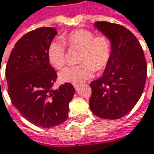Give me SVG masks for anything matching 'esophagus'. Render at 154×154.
<instances>
[{
  "mask_svg": "<svg viewBox=\"0 0 154 154\" xmlns=\"http://www.w3.org/2000/svg\"><path fill=\"white\" fill-rule=\"evenodd\" d=\"M74 85V87H75V89L78 91V89H79V85Z\"/></svg>",
  "mask_w": 154,
  "mask_h": 154,
  "instance_id": "1",
  "label": "esophagus"
}]
</instances>
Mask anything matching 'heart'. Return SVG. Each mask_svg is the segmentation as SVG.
<instances>
[{"instance_id": "heart-1", "label": "heart", "mask_w": 154, "mask_h": 154, "mask_svg": "<svg viewBox=\"0 0 154 154\" xmlns=\"http://www.w3.org/2000/svg\"><path fill=\"white\" fill-rule=\"evenodd\" d=\"M63 41L70 48H80L78 63L76 66H68L59 72V78L63 83L79 85L93 75L94 69L101 70L109 62L112 47L107 37L94 36L89 30H75L63 38ZM48 57L56 69L65 64V46L54 40L48 46Z\"/></svg>"}]
</instances>
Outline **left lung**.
<instances>
[{"instance_id":"1","label":"left lung","mask_w":154,"mask_h":154,"mask_svg":"<svg viewBox=\"0 0 154 154\" xmlns=\"http://www.w3.org/2000/svg\"><path fill=\"white\" fill-rule=\"evenodd\" d=\"M93 25L108 38L112 52L103 75L90 84V108L98 117L119 119L132 109L144 91L147 74L144 51L127 28L108 22Z\"/></svg>"}]
</instances>
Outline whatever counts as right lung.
<instances>
[{"instance_id": "1", "label": "right lung", "mask_w": 154, "mask_h": 154, "mask_svg": "<svg viewBox=\"0 0 154 154\" xmlns=\"http://www.w3.org/2000/svg\"><path fill=\"white\" fill-rule=\"evenodd\" d=\"M55 35L56 29L51 27L26 33L16 43L6 67L12 104L27 121L42 128H52L67 120L75 93L70 83L52 88L57 74L49 63L48 49Z\"/></svg>"}]
</instances>
